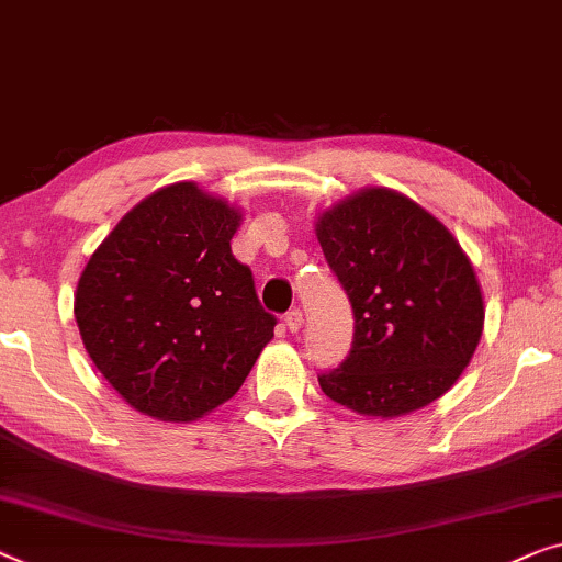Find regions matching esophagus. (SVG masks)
I'll list each match as a JSON object with an SVG mask.
<instances>
[{
	"label": "esophagus",
	"instance_id": "obj_1",
	"mask_svg": "<svg viewBox=\"0 0 562 562\" xmlns=\"http://www.w3.org/2000/svg\"><path fill=\"white\" fill-rule=\"evenodd\" d=\"M283 322H286L291 335H296L301 324H304V314H301V308H291V312H286V316H283Z\"/></svg>",
	"mask_w": 562,
	"mask_h": 562
}]
</instances>
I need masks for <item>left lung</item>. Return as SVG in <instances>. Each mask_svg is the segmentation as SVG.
Returning <instances> with one entry per match:
<instances>
[{
	"label": "left lung",
	"instance_id": "1",
	"mask_svg": "<svg viewBox=\"0 0 562 562\" xmlns=\"http://www.w3.org/2000/svg\"><path fill=\"white\" fill-rule=\"evenodd\" d=\"M316 238L355 314L347 360L319 375L324 395L380 418L441 397L484 329L482 289L457 238L385 187L322 213Z\"/></svg>",
	"mask_w": 562,
	"mask_h": 562
}]
</instances>
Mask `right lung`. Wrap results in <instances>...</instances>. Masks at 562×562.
I'll return each instance as SVG.
<instances>
[{
  "instance_id": "obj_1",
  "label": "right lung",
  "mask_w": 562,
  "mask_h": 562,
  "mask_svg": "<svg viewBox=\"0 0 562 562\" xmlns=\"http://www.w3.org/2000/svg\"><path fill=\"white\" fill-rule=\"evenodd\" d=\"M240 213L194 182L121 217L80 273L76 322L101 375L144 416L194 420L238 393L276 316L233 256Z\"/></svg>"
}]
</instances>
